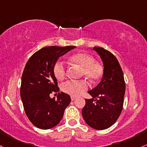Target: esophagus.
<instances>
[{"label":"esophagus","mask_w":147,"mask_h":147,"mask_svg":"<svg viewBox=\"0 0 147 147\" xmlns=\"http://www.w3.org/2000/svg\"><path fill=\"white\" fill-rule=\"evenodd\" d=\"M71 100H72V101H73V100H75V99H76V97H75V96H71Z\"/></svg>","instance_id":"obj_1"}]
</instances>
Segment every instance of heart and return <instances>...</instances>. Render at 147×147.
<instances>
[{
	"instance_id": "b5f03b06",
	"label": "heart",
	"mask_w": 147,
	"mask_h": 147,
	"mask_svg": "<svg viewBox=\"0 0 147 147\" xmlns=\"http://www.w3.org/2000/svg\"><path fill=\"white\" fill-rule=\"evenodd\" d=\"M72 63L82 67L81 75L86 76L91 81L95 82L100 79L103 74L102 66L94 61V59L86 53H77L69 58ZM54 76L59 80H62L66 75V67L61 61H56L53 67ZM88 88V84L84 80H69L61 85L64 93L73 96H81Z\"/></svg>"
}]
</instances>
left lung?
Masks as SVG:
<instances>
[{
	"mask_svg": "<svg viewBox=\"0 0 147 147\" xmlns=\"http://www.w3.org/2000/svg\"><path fill=\"white\" fill-rule=\"evenodd\" d=\"M102 59L104 72L97 86L88 92L93 97L86 99L82 114L85 122L96 130H105L117 121L123 109L125 84L118 60L102 47L93 49Z\"/></svg>",
	"mask_w": 147,
	"mask_h": 147,
	"instance_id": "1",
	"label": "left lung"
}]
</instances>
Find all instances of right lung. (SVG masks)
I'll return each instance as SVG.
<instances>
[{
	"mask_svg": "<svg viewBox=\"0 0 147 147\" xmlns=\"http://www.w3.org/2000/svg\"><path fill=\"white\" fill-rule=\"evenodd\" d=\"M76 47L50 46L34 53L26 64L22 74L20 95L26 114L35 126L50 129L63 118L71 101L67 93H59V88L53 67L58 59ZM58 92L57 99L49 94Z\"/></svg>",
	"mask_w": 147,
	"mask_h": 147,
	"instance_id": "right-lung-1",
	"label": "right lung"
}]
</instances>
